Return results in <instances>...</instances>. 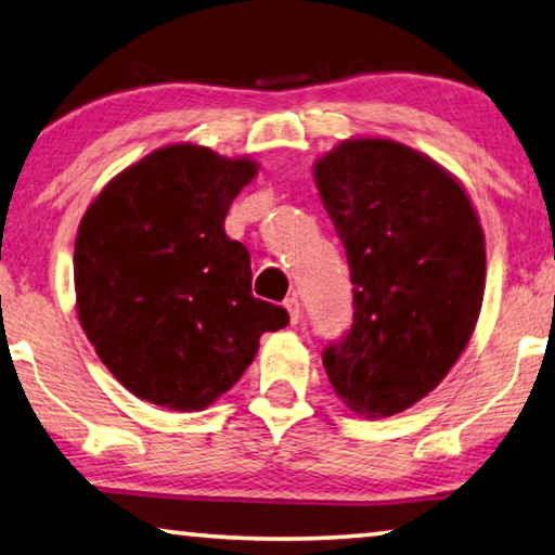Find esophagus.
<instances>
[{
	"label": "esophagus",
	"mask_w": 555,
	"mask_h": 555,
	"mask_svg": "<svg viewBox=\"0 0 555 555\" xmlns=\"http://www.w3.org/2000/svg\"><path fill=\"white\" fill-rule=\"evenodd\" d=\"M284 306H286L288 319H292V323H298V321H301V304H298V298H296V296L286 298Z\"/></svg>",
	"instance_id": "1"
}]
</instances>
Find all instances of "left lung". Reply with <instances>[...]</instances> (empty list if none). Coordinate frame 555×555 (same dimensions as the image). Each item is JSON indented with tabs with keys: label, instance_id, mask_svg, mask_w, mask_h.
<instances>
[{
	"label": "left lung",
	"instance_id": "8db88e82",
	"mask_svg": "<svg viewBox=\"0 0 555 555\" xmlns=\"http://www.w3.org/2000/svg\"><path fill=\"white\" fill-rule=\"evenodd\" d=\"M348 254L353 328L323 350L348 410L398 415L433 392L477 328L487 242L464 184L415 147L348 138L313 163Z\"/></svg>",
	"mask_w": 555,
	"mask_h": 555
}]
</instances>
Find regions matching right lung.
<instances>
[{"label": "right lung", "mask_w": 555, "mask_h": 555, "mask_svg": "<svg viewBox=\"0 0 555 555\" xmlns=\"http://www.w3.org/2000/svg\"><path fill=\"white\" fill-rule=\"evenodd\" d=\"M259 172L249 155L172 143L105 182L74 249L76 313L113 377L135 398L199 412L240 380L281 306L251 296L246 246L224 232Z\"/></svg>", "instance_id": "obj_1"}]
</instances>
